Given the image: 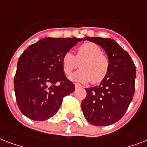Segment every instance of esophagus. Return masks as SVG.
<instances>
[{
    "label": "esophagus",
    "mask_w": 147,
    "mask_h": 147,
    "mask_svg": "<svg viewBox=\"0 0 147 147\" xmlns=\"http://www.w3.org/2000/svg\"><path fill=\"white\" fill-rule=\"evenodd\" d=\"M74 86H75V88L77 89V88H80V87H81V85L79 84H74Z\"/></svg>",
    "instance_id": "obj_1"
}]
</instances>
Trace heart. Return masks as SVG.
Segmentation results:
<instances>
[{
	"label": "heart",
	"mask_w": 147,
	"mask_h": 147,
	"mask_svg": "<svg viewBox=\"0 0 147 147\" xmlns=\"http://www.w3.org/2000/svg\"><path fill=\"white\" fill-rule=\"evenodd\" d=\"M79 70L70 77L73 81L86 83L91 80L93 83L102 81L109 70V60L98 45L94 43H84L77 48L76 56L70 51L64 53L62 57V67L65 74H70L78 67L81 61Z\"/></svg>",
	"instance_id": "b5f03b06"
}]
</instances>
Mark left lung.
<instances>
[{
  "instance_id": "8db88e82",
  "label": "left lung",
  "mask_w": 147,
  "mask_h": 147,
  "mask_svg": "<svg viewBox=\"0 0 147 147\" xmlns=\"http://www.w3.org/2000/svg\"><path fill=\"white\" fill-rule=\"evenodd\" d=\"M105 51L110 67L100 85L86 88L81 103L86 120L95 126H109L120 120L133 100L136 67L129 53L110 38L84 37Z\"/></svg>"
}]
</instances>
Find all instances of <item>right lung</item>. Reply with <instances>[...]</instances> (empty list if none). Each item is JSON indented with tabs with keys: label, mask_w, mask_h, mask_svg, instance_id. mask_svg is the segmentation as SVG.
<instances>
[{
	"label": "right lung",
	"mask_w": 147,
	"mask_h": 147,
	"mask_svg": "<svg viewBox=\"0 0 147 147\" xmlns=\"http://www.w3.org/2000/svg\"><path fill=\"white\" fill-rule=\"evenodd\" d=\"M83 38L45 37L18 59L14 92L18 107L30 120H46L57 113L63 98L75 90L66 77L62 57Z\"/></svg>",
	"instance_id": "right-lung-1"
}]
</instances>
